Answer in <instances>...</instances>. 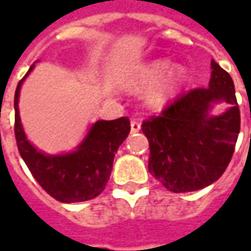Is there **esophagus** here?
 Wrapping results in <instances>:
<instances>
[{
	"label": "esophagus",
	"mask_w": 251,
	"mask_h": 251,
	"mask_svg": "<svg viewBox=\"0 0 251 251\" xmlns=\"http://www.w3.org/2000/svg\"><path fill=\"white\" fill-rule=\"evenodd\" d=\"M141 130V124L137 120L131 121V132H138Z\"/></svg>",
	"instance_id": "esophagus-1"
}]
</instances>
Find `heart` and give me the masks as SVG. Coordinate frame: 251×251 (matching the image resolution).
<instances>
[{
  "label": "heart",
  "instance_id": "heart-1",
  "mask_svg": "<svg viewBox=\"0 0 251 251\" xmlns=\"http://www.w3.org/2000/svg\"><path fill=\"white\" fill-rule=\"evenodd\" d=\"M172 63L166 60H159L148 64L138 74L134 76L131 85L134 88H148L152 86L150 91L147 92V101L152 107H160L180 89L183 83V73L175 71L166 78L172 70Z\"/></svg>",
  "mask_w": 251,
  "mask_h": 251
}]
</instances>
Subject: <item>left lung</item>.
I'll return each mask as SVG.
<instances>
[{
	"label": "left lung",
	"mask_w": 251,
	"mask_h": 251,
	"mask_svg": "<svg viewBox=\"0 0 251 251\" xmlns=\"http://www.w3.org/2000/svg\"><path fill=\"white\" fill-rule=\"evenodd\" d=\"M208 88L181 92L159 116L142 123L150 141V173L173 193L197 191L217 181L232 159L240 111L230 75L211 61ZM225 102L221 115L210 113Z\"/></svg>",
	"instance_id": "obj_1"
}]
</instances>
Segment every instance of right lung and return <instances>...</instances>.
<instances>
[{"instance_id":"obj_1","label":"right lung","mask_w":251,"mask_h":251,"mask_svg":"<svg viewBox=\"0 0 251 251\" xmlns=\"http://www.w3.org/2000/svg\"><path fill=\"white\" fill-rule=\"evenodd\" d=\"M33 68L34 64L15 91V138L19 153L36 181L55 200L71 204L98 197L109 181L116 152L130 134V120H98L74 151L44 153L27 140L19 116L21 88Z\"/></svg>"}]
</instances>
